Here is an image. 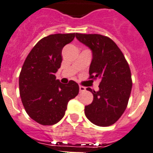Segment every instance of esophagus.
Listing matches in <instances>:
<instances>
[{
    "mask_svg": "<svg viewBox=\"0 0 153 153\" xmlns=\"http://www.w3.org/2000/svg\"><path fill=\"white\" fill-rule=\"evenodd\" d=\"M86 91V88L83 86H79V91L80 93H82V92H85Z\"/></svg>",
    "mask_w": 153,
    "mask_h": 153,
    "instance_id": "34e87169",
    "label": "esophagus"
}]
</instances>
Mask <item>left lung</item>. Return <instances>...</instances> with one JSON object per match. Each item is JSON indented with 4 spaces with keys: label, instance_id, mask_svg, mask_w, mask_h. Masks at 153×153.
<instances>
[{
    "label": "left lung",
    "instance_id": "1",
    "mask_svg": "<svg viewBox=\"0 0 153 153\" xmlns=\"http://www.w3.org/2000/svg\"><path fill=\"white\" fill-rule=\"evenodd\" d=\"M76 38L92 52L91 78H99V91H91L93 102L85 107L87 118L94 125H113L126 109L132 88L129 65L121 50L108 37L97 34H75Z\"/></svg>",
    "mask_w": 153,
    "mask_h": 153
}]
</instances>
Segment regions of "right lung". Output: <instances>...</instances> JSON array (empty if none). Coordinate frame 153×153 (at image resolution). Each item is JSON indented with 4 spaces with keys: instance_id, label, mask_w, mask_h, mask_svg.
Segmentation results:
<instances>
[{
    "instance_id": "add662e5",
    "label": "right lung",
    "mask_w": 153,
    "mask_h": 153,
    "mask_svg": "<svg viewBox=\"0 0 153 153\" xmlns=\"http://www.w3.org/2000/svg\"><path fill=\"white\" fill-rule=\"evenodd\" d=\"M75 36L72 33L44 37L30 51L22 67L19 79L22 102L30 118L42 125L59 122L68 101L79 92L76 82L65 85L55 76L62 62V48Z\"/></svg>"
}]
</instances>
